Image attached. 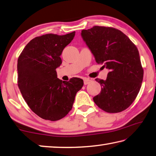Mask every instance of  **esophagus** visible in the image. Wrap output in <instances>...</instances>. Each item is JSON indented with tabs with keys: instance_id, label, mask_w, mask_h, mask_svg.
Listing matches in <instances>:
<instances>
[{
	"instance_id": "34e87169",
	"label": "esophagus",
	"mask_w": 156,
	"mask_h": 156,
	"mask_svg": "<svg viewBox=\"0 0 156 156\" xmlns=\"http://www.w3.org/2000/svg\"><path fill=\"white\" fill-rule=\"evenodd\" d=\"M92 81V80H90V79H88V78H85L83 80V83H84V85H87V84L90 83Z\"/></svg>"
}]
</instances>
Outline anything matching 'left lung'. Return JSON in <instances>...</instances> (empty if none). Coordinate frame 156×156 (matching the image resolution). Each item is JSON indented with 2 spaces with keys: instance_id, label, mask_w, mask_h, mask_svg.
I'll use <instances>...</instances> for the list:
<instances>
[{
  "instance_id": "8db88e82",
  "label": "left lung",
  "mask_w": 156,
  "mask_h": 156,
  "mask_svg": "<svg viewBox=\"0 0 156 156\" xmlns=\"http://www.w3.org/2000/svg\"><path fill=\"white\" fill-rule=\"evenodd\" d=\"M81 34L97 64L110 70L105 80H95L101 91L93 98L94 102L108 113L126 110L137 97L143 80L137 47L126 35L112 27L94 26L82 30Z\"/></svg>"
}]
</instances>
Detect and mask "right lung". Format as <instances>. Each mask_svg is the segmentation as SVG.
I'll list each match as a JSON object with an SVG mask.
<instances>
[{"label": "right lung", "instance_id": "obj_1", "mask_svg": "<svg viewBox=\"0 0 156 156\" xmlns=\"http://www.w3.org/2000/svg\"><path fill=\"white\" fill-rule=\"evenodd\" d=\"M75 31L64 35L48 34L27 44L18 59V85L29 107L40 118L51 121L64 118L73 108L75 95L83 86L80 78H57L60 55Z\"/></svg>", "mask_w": 156, "mask_h": 156}]
</instances>
